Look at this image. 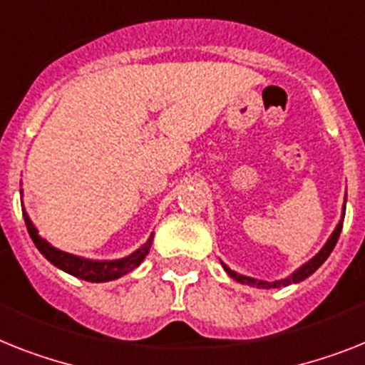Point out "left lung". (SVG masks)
<instances>
[{"label": "left lung", "mask_w": 365, "mask_h": 365, "mask_svg": "<svg viewBox=\"0 0 365 365\" xmlns=\"http://www.w3.org/2000/svg\"><path fill=\"white\" fill-rule=\"evenodd\" d=\"M343 218H345V205H343V216L341 220H339V224L336 225V230H334V233L330 235V239L327 240V244H324L323 248H321V252H319L315 257H312L308 261V263H304L302 267L298 270H294L291 276H287V278L284 279H276V282H263V279H255V278H250V276H242V274L235 272V270H231L227 264L222 263V267H224V270L227 274H230L231 278L237 279L239 284H244V285H252V287H259V289H276V287H287V285L291 284H298V282H302V279H306L308 276H312L315 270L321 267V264L324 263L328 259V255L332 254L334 246H336V242H338L339 239V233H341V227H343Z\"/></svg>", "instance_id": "left-lung-1"}]
</instances>
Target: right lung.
<instances>
[{"label": "right lung", "mask_w": 365, "mask_h": 365, "mask_svg": "<svg viewBox=\"0 0 365 365\" xmlns=\"http://www.w3.org/2000/svg\"><path fill=\"white\" fill-rule=\"evenodd\" d=\"M24 210V220H26L27 233L31 237V240L35 242V246L38 248L44 257L50 261L52 264H56L57 269L65 270V272L72 274L80 279H86V282H93V284H101V282H111V279H117L125 276V274L132 272L135 267H140L141 261L145 259V255L149 254L150 244L155 235L150 233V237L147 239V242L138 248L134 254L126 255L123 259H113V261H95V259H83L78 257V255L67 254V252H61V250L53 248L52 244L48 242L46 239H42L38 235L37 227L33 225V222L27 216L26 209Z\"/></svg>", "instance_id": "add662e5"}]
</instances>
